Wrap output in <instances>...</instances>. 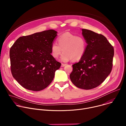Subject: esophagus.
<instances>
[{
  "mask_svg": "<svg viewBox=\"0 0 126 126\" xmlns=\"http://www.w3.org/2000/svg\"><path fill=\"white\" fill-rule=\"evenodd\" d=\"M66 64H64V63H62V64H61V67H64V66H66Z\"/></svg>",
  "mask_w": 126,
  "mask_h": 126,
  "instance_id": "1",
  "label": "esophagus"
}]
</instances>
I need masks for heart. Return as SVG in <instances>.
<instances>
[{
  "mask_svg": "<svg viewBox=\"0 0 126 126\" xmlns=\"http://www.w3.org/2000/svg\"><path fill=\"white\" fill-rule=\"evenodd\" d=\"M58 44L54 42L51 46V54L55 59L63 53L61 60L63 62L78 61L84 56L87 48V42L84 37L76 34L66 32L58 39Z\"/></svg>",
  "mask_w": 126,
  "mask_h": 126,
  "instance_id": "b5f03b06",
  "label": "heart"
}]
</instances>
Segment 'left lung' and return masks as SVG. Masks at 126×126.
<instances>
[{"instance_id":"obj_1","label":"left lung","mask_w":126,"mask_h":126,"mask_svg":"<svg viewBox=\"0 0 126 126\" xmlns=\"http://www.w3.org/2000/svg\"><path fill=\"white\" fill-rule=\"evenodd\" d=\"M82 31L87 44L86 53L72 65L70 78L77 87L90 90L99 86L110 74L114 50L103 35L85 29Z\"/></svg>"}]
</instances>
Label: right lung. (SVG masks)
I'll return each instance as SVG.
<instances>
[{"label":"right lung","mask_w":126,"mask_h":126,"mask_svg":"<svg viewBox=\"0 0 126 126\" xmlns=\"http://www.w3.org/2000/svg\"><path fill=\"white\" fill-rule=\"evenodd\" d=\"M57 33L50 29L23 36L10 48L12 75L24 88L39 91L53 80L61 65L51 54V46Z\"/></svg>","instance_id":"right-lung-1"}]
</instances>
